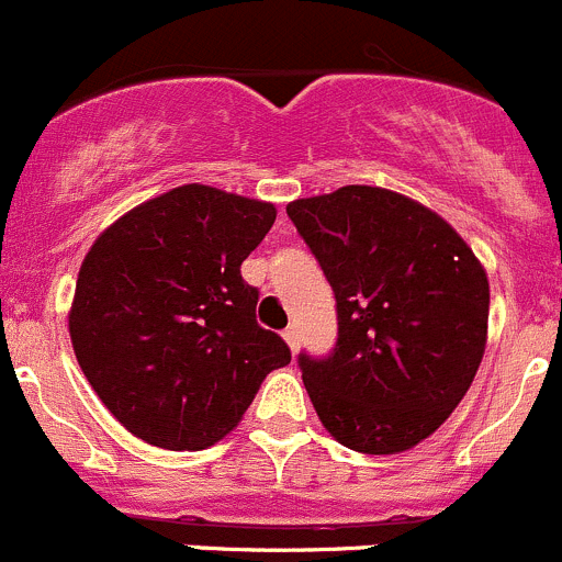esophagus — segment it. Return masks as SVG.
<instances>
[{
    "label": "esophagus",
    "instance_id": "esophagus-1",
    "mask_svg": "<svg viewBox=\"0 0 562 562\" xmlns=\"http://www.w3.org/2000/svg\"><path fill=\"white\" fill-rule=\"evenodd\" d=\"M283 338H286V344H289V349H292V355L297 352V347H300V330L294 325H289L286 330H283Z\"/></svg>",
    "mask_w": 562,
    "mask_h": 562
}]
</instances>
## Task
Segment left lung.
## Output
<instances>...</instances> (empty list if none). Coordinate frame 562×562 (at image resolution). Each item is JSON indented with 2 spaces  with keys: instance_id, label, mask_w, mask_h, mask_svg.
<instances>
[{
  "instance_id": "obj_1",
  "label": "left lung",
  "mask_w": 562,
  "mask_h": 562,
  "mask_svg": "<svg viewBox=\"0 0 562 562\" xmlns=\"http://www.w3.org/2000/svg\"><path fill=\"white\" fill-rule=\"evenodd\" d=\"M336 294L338 338L300 352L325 429L360 453H398L437 431L486 347L488 281L468 243L402 193L347 186L286 204Z\"/></svg>"
}]
</instances>
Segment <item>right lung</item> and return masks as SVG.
<instances>
[{"mask_svg": "<svg viewBox=\"0 0 562 562\" xmlns=\"http://www.w3.org/2000/svg\"><path fill=\"white\" fill-rule=\"evenodd\" d=\"M276 207L210 186L138 204L79 270L70 341L100 402L131 435L199 451L237 426L259 385L292 360L257 322L240 265Z\"/></svg>", "mask_w": 562, "mask_h": 562, "instance_id": "obj_1", "label": "right lung"}]
</instances>
